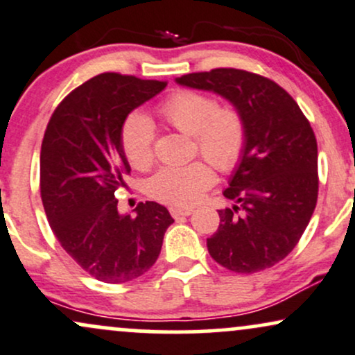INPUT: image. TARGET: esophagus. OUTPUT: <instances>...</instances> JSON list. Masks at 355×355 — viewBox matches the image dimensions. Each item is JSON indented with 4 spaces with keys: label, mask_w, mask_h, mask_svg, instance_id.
<instances>
[{
    "label": "esophagus",
    "mask_w": 355,
    "mask_h": 355,
    "mask_svg": "<svg viewBox=\"0 0 355 355\" xmlns=\"http://www.w3.org/2000/svg\"><path fill=\"white\" fill-rule=\"evenodd\" d=\"M169 211H171V216H173V218L193 214V209H191V207H171Z\"/></svg>",
    "instance_id": "34e87169"
}]
</instances>
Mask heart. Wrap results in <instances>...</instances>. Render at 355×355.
<instances>
[{
	"instance_id": "heart-1",
	"label": "heart",
	"mask_w": 355,
	"mask_h": 355,
	"mask_svg": "<svg viewBox=\"0 0 355 355\" xmlns=\"http://www.w3.org/2000/svg\"><path fill=\"white\" fill-rule=\"evenodd\" d=\"M168 123L193 136L199 153L220 171H231L239 164L245 148V129L234 110L219 107L209 96L194 91H178L161 106ZM123 149L129 164L146 169L153 162L154 126L144 114H131L123 126ZM214 182V174L202 162L189 166H166L148 182V193L162 202L189 206Z\"/></svg>"
}]
</instances>
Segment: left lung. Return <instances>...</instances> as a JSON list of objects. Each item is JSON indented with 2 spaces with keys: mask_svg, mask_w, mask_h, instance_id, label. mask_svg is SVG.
I'll return each instance as SVG.
<instances>
[{
  "mask_svg": "<svg viewBox=\"0 0 355 355\" xmlns=\"http://www.w3.org/2000/svg\"><path fill=\"white\" fill-rule=\"evenodd\" d=\"M176 83L219 94L245 129L244 154L224 189L234 204L218 211L207 251L232 272L272 268L299 243L318 202V143L309 121L281 86L249 71L218 68Z\"/></svg>",
  "mask_w": 355,
  "mask_h": 355,
  "instance_id": "8db88e82",
  "label": "left lung"
}]
</instances>
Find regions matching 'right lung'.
Returning a JSON list of instances; mask_svg holds the SVG:
<instances>
[{
	"instance_id": "right-lung-1",
	"label": "right lung",
	"mask_w": 355,
	"mask_h": 355,
	"mask_svg": "<svg viewBox=\"0 0 355 355\" xmlns=\"http://www.w3.org/2000/svg\"><path fill=\"white\" fill-rule=\"evenodd\" d=\"M164 81L103 73L62 99L41 144V199L54 236L86 272L121 284L143 276L161 252L169 211L141 202L119 214L116 189L131 171L123 149L129 112L159 94Z\"/></svg>"
}]
</instances>
